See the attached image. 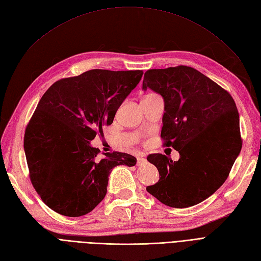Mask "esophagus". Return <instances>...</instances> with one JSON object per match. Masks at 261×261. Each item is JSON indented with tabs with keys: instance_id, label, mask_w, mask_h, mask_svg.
Returning a JSON list of instances; mask_svg holds the SVG:
<instances>
[{
	"instance_id": "1",
	"label": "esophagus",
	"mask_w": 261,
	"mask_h": 261,
	"mask_svg": "<svg viewBox=\"0 0 261 261\" xmlns=\"http://www.w3.org/2000/svg\"><path fill=\"white\" fill-rule=\"evenodd\" d=\"M145 162H147V160H145V156L144 155H140V156H138V158H137V165L138 166L142 165Z\"/></svg>"
}]
</instances>
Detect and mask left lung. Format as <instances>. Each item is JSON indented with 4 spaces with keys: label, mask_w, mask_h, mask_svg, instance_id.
I'll return each mask as SVG.
<instances>
[{
    "label": "left lung",
    "mask_w": 261,
    "mask_h": 261,
    "mask_svg": "<svg viewBox=\"0 0 261 261\" xmlns=\"http://www.w3.org/2000/svg\"><path fill=\"white\" fill-rule=\"evenodd\" d=\"M159 93L165 113L161 137L179 151L172 162L163 154L148 161L160 172L147 191L162 203L189 207L213 195L230 172L241 152L239 114L227 91L190 66L145 71L142 90Z\"/></svg>",
    "instance_id": "left-lung-1"
}]
</instances>
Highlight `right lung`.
<instances>
[{"label": "right lung", "mask_w": 261, "mask_h": 261, "mask_svg": "<svg viewBox=\"0 0 261 261\" xmlns=\"http://www.w3.org/2000/svg\"><path fill=\"white\" fill-rule=\"evenodd\" d=\"M142 70L92 69L55 82L40 98L24 135V152L35 191L59 214L86 215L105 198L116 166L136 158L113 152L99 156L91 140L113 122L137 87Z\"/></svg>", "instance_id": "obj_1"}]
</instances>
